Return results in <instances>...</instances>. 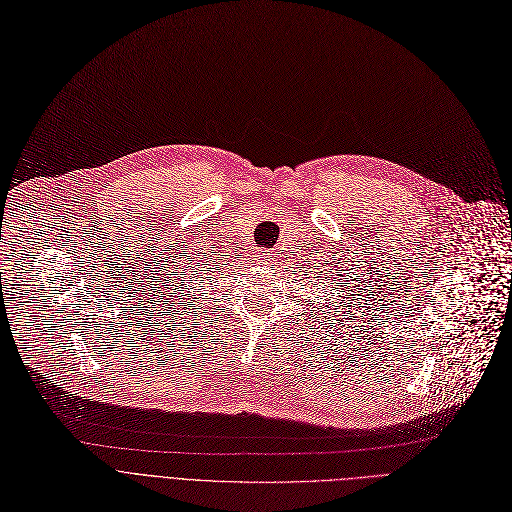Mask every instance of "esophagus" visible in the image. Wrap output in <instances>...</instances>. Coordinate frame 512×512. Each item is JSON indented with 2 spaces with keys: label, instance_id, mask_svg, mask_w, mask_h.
<instances>
[{
  "label": "esophagus",
  "instance_id": "esophagus-1",
  "mask_svg": "<svg viewBox=\"0 0 512 512\" xmlns=\"http://www.w3.org/2000/svg\"><path fill=\"white\" fill-rule=\"evenodd\" d=\"M256 260H258L260 264H271V262L275 260V254H269V252H260V254L256 256Z\"/></svg>",
  "mask_w": 512,
  "mask_h": 512
}]
</instances>
